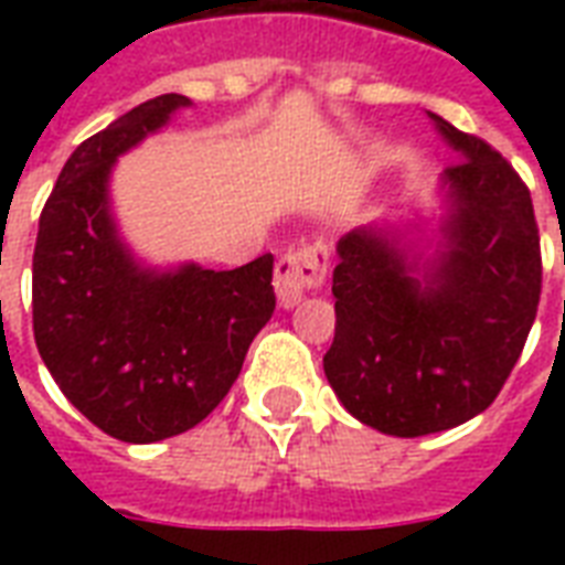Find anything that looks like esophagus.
<instances>
[{"mask_svg": "<svg viewBox=\"0 0 565 565\" xmlns=\"http://www.w3.org/2000/svg\"><path fill=\"white\" fill-rule=\"evenodd\" d=\"M326 273V248L305 246L296 248V252H287V255L278 260V266H275V296H278V305H281L284 310L296 308L305 292L322 284Z\"/></svg>", "mask_w": 565, "mask_h": 565, "instance_id": "1", "label": "esophagus"}]
</instances>
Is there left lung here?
<instances>
[{
	"label": "left lung",
	"instance_id": "8db88e82",
	"mask_svg": "<svg viewBox=\"0 0 565 565\" xmlns=\"http://www.w3.org/2000/svg\"><path fill=\"white\" fill-rule=\"evenodd\" d=\"M457 163L434 211L384 213L337 243L326 377L354 419L425 437L483 413L540 305L534 204L492 146L425 110Z\"/></svg>",
	"mask_w": 565,
	"mask_h": 565
}]
</instances>
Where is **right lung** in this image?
Segmentation results:
<instances>
[{
    "mask_svg": "<svg viewBox=\"0 0 565 565\" xmlns=\"http://www.w3.org/2000/svg\"><path fill=\"white\" fill-rule=\"evenodd\" d=\"M190 105L167 93L84 140L40 213L34 246L40 358L75 411L135 446L195 428L275 310L273 255L222 273L195 260L161 266L119 231L114 167Z\"/></svg>",
    "mask_w": 565,
    "mask_h": 565,
    "instance_id": "add662e5",
    "label": "right lung"
}]
</instances>
